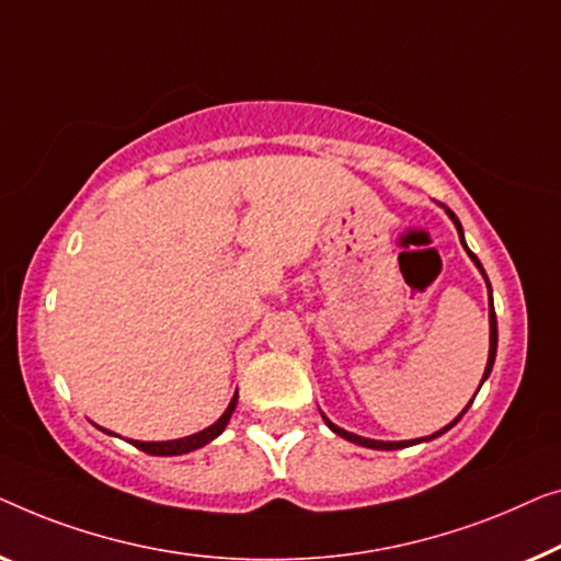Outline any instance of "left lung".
Listing matches in <instances>:
<instances>
[{"label":"left lung","mask_w":561,"mask_h":561,"mask_svg":"<svg viewBox=\"0 0 561 561\" xmlns=\"http://www.w3.org/2000/svg\"><path fill=\"white\" fill-rule=\"evenodd\" d=\"M442 208H445V205H442ZM445 213H447L449 218H453V224H455V228H457V233H460V243H462V249L468 251V256L472 259V264H476V266H478V272L483 274V279H485V284H488V295H491V310H488V322H491V351H488V363H485V374H483V381H485V378L491 376V370H493V363H495V351H499V322H495V310H493V291H491V282H488V277H485V270H483V264L478 262V256L472 254V251L468 249V243H465V233H462V226H460V220H457V216H455V213L449 210V208H445ZM483 381H480V386H483ZM478 391H480V389H478ZM478 391H476V393H478ZM472 399H476V397H472ZM472 399H470V404H472ZM470 404L465 407L462 412L457 414L455 420L447 424V427H442L439 432H435V435H430V437H422V439H404V442H383V439H368V437L353 435V432L343 430V427H337V424L330 422L328 416L322 414V412H320V414H322V422H325L328 427L333 430L337 437H343V439H348V442H356V445H360V447H370V449H401V447H412V445H420V442H430V439H435V437H439V435H445L447 430H453L455 424L462 420V414L468 412Z\"/></svg>","instance_id":"obj_1"}]
</instances>
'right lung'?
<instances>
[{"label":"right lung","instance_id":"1","mask_svg":"<svg viewBox=\"0 0 561 561\" xmlns=\"http://www.w3.org/2000/svg\"><path fill=\"white\" fill-rule=\"evenodd\" d=\"M236 401H239V391L233 393V399H231V404L226 407V412L218 416L216 422L210 424V427H205V430H201V432H195V435H191V437H180V439H164V442H141V439H129L134 447L137 449H141V453H147V455H160V457H170V455H185V453H193V449H198V447H203V445H208V442H213L216 439L220 432L226 430V424L231 422V414L236 412ZM99 427V424H96ZM101 432H106V435H114V432H108V430H104V427H99ZM114 437H119V435H114Z\"/></svg>","mask_w":561,"mask_h":561}]
</instances>
